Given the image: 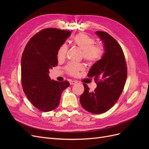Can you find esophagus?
<instances>
[{
	"label": "esophagus",
	"mask_w": 149,
	"mask_h": 149,
	"mask_svg": "<svg viewBox=\"0 0 149 149\" xmlns=\"http://www.w3.org/2000/svg\"><path fill=\"white\" fill-rule=\"evenodd\" d=\"M76 83H77V81H73V80H71L70 81V83L71 85H73V84H76Z\"/></svg>",
	"instance_id": "1"
}]
</instances>
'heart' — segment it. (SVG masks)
<instances>
[{
	"label": "heart",
	"mask_w": 149,
	"mask_h": 149,
	"mask_svg": "<svg viewBox=\"0 0 149 149\" xmlns=\"http://www.w3.org/2000/svg\"><path fill=\"white\" fill-rule=\"evenodd\" d=\"M73 43L83 51L84 59L89 63H94L101 60L104 55V48L101 45L95 44V40L85 33H78L73 38ZM68 51L65 43L60 46L57 52L58 60H64ZM84 66L79 63H71L66 66L68 73L72 76L78 75L80 71L84 70Z\"/></svg>",
	"instance_id": "heart-1"
}]
</instances>
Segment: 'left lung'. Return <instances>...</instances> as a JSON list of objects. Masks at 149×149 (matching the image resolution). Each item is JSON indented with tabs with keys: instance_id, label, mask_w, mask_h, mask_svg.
Here are the masks:
<instances>
[{
	"instance_id": "obj_1",
	"label": "left lung",
	"mask_w": 149,
	"mask_h": 149,
	"mask_svg": "<svg viewBox=\"0 0 149 149\" xmlns=\"http://www.w3.org/2000/svg\"><path fill=\"white\" fill-rule=\"evenodd\" d=\"M96 33L103 43L104 53L91 66L88 76L94 77L97 88L90 92L87 84H83L84 91L79 101L86 111L99 114L110 109L118 100L127 71L123 49L118 42L105 31H97Z\"/></svg>"
}]
</instances>
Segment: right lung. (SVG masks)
<instances>
[{
    "mask_svg": "<svg viewBox=\"0 0 149 149\" xmlns=\"http://www.w3.org/2000/svg\"><path fill=\"white\" fill-rule=\"evenodd\" d=\"M70 31L57 29L42 30L26 44L21 60L24 92L39 110L49 112L60 104L61 93L70 86L68 81L52 80L49 70L58 65L57 52L71 35Z\"/></svg>",
    "mask_w": 149,
    "mask_h": 149,
    "instance_id": "1",
    "label": "right lung"
}]
</instances>
